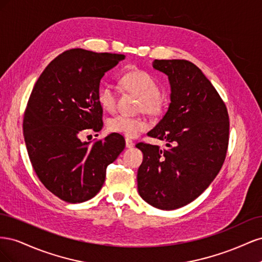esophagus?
Listing matches in <instances>:
<instances>
[{
    "label": "esophagus",
    "instance_id": "esophagus-1",
    "mask_svg": "<svg viewBox=\"0 0 262 262\" xmlns=\"http://www.w3.org/2000/svg\"><path fill=\"white\" fill-rule=\"evenodd\" d=\"M125 146L128 147V148L133 147V146H134L133 141H132V140H130V139H125Z\"/></svg>",
    "mask_w": 262,
    "mask_h": 262
}]
</instances>
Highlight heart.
Returning a JSON list of instances; mask_svg holds the SVG:
<instances>
[{
	"instance_id": "obj_1",
	"label": "heart",
	"mask_w": 262,
	"mask_h": 262,
	"mask_svg": "<svg viewBox=\"0 0 262 262\" xmlns=\"http://www.w3.org/2000/svg\"><path fill=\"white\" fill-rule=\"evenodd\" d=\"M120 84L126 92H130L140 98L139 110L145 114L158 117L163 115L168 107V98L160 93L155 78L141 69L126 71L120 77ZM97 101L102 109L113 112L116 108L117 92L113 85L104 83L97 91ZM108 130L122 134L126 138H134L148 128V123L143 118L117 115L107 122Z\"/></svg>"
}]
</instances>
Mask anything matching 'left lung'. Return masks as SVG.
Masks as SVG:
<instances>
[{
  "mask_svg": "<svg viewBox=\"0 0 262 262\" xmlns=\"http://www.w3.org/2000/svg\"><path fill=\"white\" fill-rule=\"evenodd\" d=\"M168 76L170 104L148 137L167 148L138 143L143 162L138 190L154 208L175 210L196 199L216 177L225 161L229 121L224 101L202 71L187 60H154Z\"/></svg>",
  "mask_w": 262,
  "mask_h": 262,
  "instance_id": "left-lung-1",
  "label": "left lung"
}]
</instances>
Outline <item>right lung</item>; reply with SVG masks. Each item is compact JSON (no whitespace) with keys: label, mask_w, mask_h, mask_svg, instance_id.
Returning a JSON list of instances; mask_svg holds the SVG:
<instances>
[{"label":"right lung","mask_w":262,"mask_h":262,"mask_svg":"<svg viewBox=\"0 0 262 262\" xmlns=\"http://www.w3.org/2000/svg\"><path fill=\"white\" fill-rule=\"evenodd\" d=\"M123 54L71 49L45 69L30 94L23 132L31 165L42 185L61 200L81 203L98 193L109 164L124 146L123 137L82 142L80 134L102 128L97 101L101 77Z\"/></svg>","instance_id":"obj_1"}]
</instances>
